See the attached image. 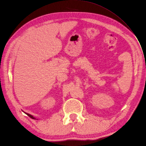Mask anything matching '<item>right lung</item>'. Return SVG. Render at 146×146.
<instances>
[{
	"label": "right lung",
	"instance_id": "obj_1",
	"mask_svg": "<svg viewBox=\"0 0 146 146\" xmlns=\"http://www.w3.org/2000/svg\"><path fill=\"white\" fill-rule=\"evenodd\" d=\"M25 113L26 114H27V115H28L29 117H31V118H32V119H36L35 117H33L32 115H31V114H28V113Z\"/></svg>",
	"mask_w": 146,
	"mask_h": 146
}]
</instances>
